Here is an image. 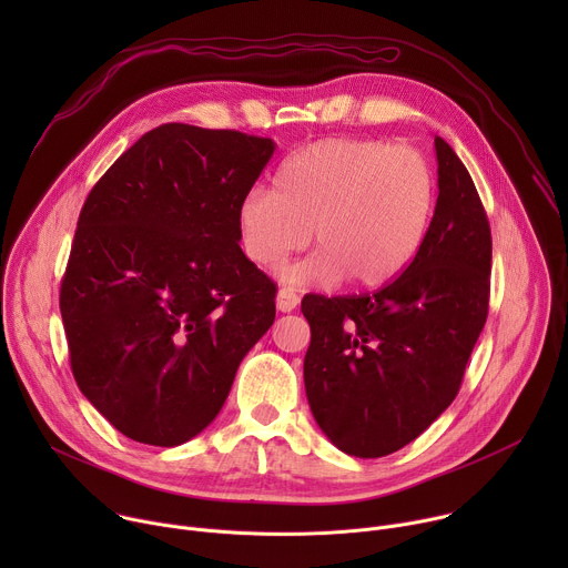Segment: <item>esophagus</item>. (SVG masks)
<instances>
[{"mask_svg":"<svg viewBox=\"0 0 568 568\" xmlns=\"http://www.w3.org/2000/svg\"><path fill=\"white\" fill-rule=\"evenodd\" d=\"M296 305H298L296 292H292V290H287V287L278 290V294H276V307H278L281 312H292Z\"/></svg>","mask_w":568,"mask_h":568,"instance_id":"obj_1","label":"esophagus"}]
</instances>
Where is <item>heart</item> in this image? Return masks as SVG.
I'll return each instance as SVG.
<instances>
[{
	"label": "heart",
	"instance_id": "1",
	"mask_svg": "<svg viewBox=\"0 0 568 568\" xmlns=\"http://www.w3.org/2000/svg\"><path fill=\"white\" fill-rule=\"evenodd\" d=\"M434 171L409 145L326 139L287 156L274 191L254 189L237 206L242 250L274 267L305 247L316 254L283 270L290 285L335 283L377 287L407 265L427 233Z\"/></svg>",
	"mask_w": 568,
	"mask_h": 568
}]
</instances>
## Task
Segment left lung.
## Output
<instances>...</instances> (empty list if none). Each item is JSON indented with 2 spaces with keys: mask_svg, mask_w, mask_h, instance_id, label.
Here are the masks:
<instances>
[{
  "mask_svg": "<svg viewBox=\"0 0 568 568\" xmlns=\"http://www.w3.org/2000/svg\"><path fill=\"white\" fill-rule=\"evenodd\" d=\"M434 145L438 200L409 267L373 294L301 301L312 331L305 395L348 456L379 458L416 440L454 402L488 318L490 222L452 145Z\"/></svg>",
  "mask_w": 568,
  "mask_h": 568,
  "instance_id": "1",
  "label": "left lung"
}]
</instances>
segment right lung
Segmentation results:
<instances>
[{
    "label": "right lung",
    "mask_w": 568,
    "mask_h": 568,
    "mask_svg": "<svg viewBox=\"0 0 568 568\" xmlns=\"http://www.w3.org/2000/svg\"><path fill=\"white\" fill-rule=\"evenodd\" d=\"M274 150L235 130L159 125L80 211L60 287L71 371L136 443L204 432L274 323L276 285L237 245V206Z\"/></svg>",
    "instance_id": "1"
}]
</instances>
